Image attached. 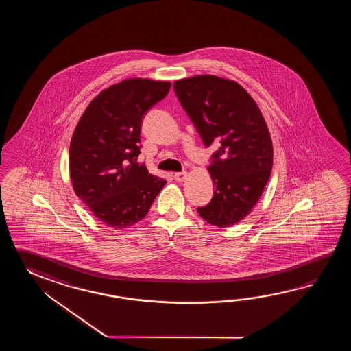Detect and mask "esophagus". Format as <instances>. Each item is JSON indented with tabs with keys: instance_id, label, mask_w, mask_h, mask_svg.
<instances>
[{
	"instance_id": "34e87169",
	"label": "esophagus",
	"mask_w": 351,
	"mask_h": 351,
	"mask_svg": "<svg viewBox=\"0 0 351 351\" xmlns=\"http://www.w3.org/2000/svg\"><path fill=\"white\" fill-rule=\"evenodd\" d=\"M174 179L177 180V182H182V180H184L186 177V172H178V173H174Z\"/></svg>"
}]
</instances>
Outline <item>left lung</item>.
Segmentation results:
<instances>
[{"instance_id":"obj_1","label":"left lung","mask_w":351,"mask_h":351,"mask_svg":"<svg viewBox=\"0 0 351 351\" xmlns=\"http://www.w3.org/2000/svg\"><path fill=\"white\" fill-rule=\"evenodd\" d=\"M173 88L202 142L218 147L208 167L215 194L197 212L209 224L230 227L252 210L269 182L274 160L269 128L237 82L201 75L177 80Z\"/></svg>"}]
</instances>
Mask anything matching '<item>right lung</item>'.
Returning a JSON list of instances; mask_svg holds the SVG:
<instances>
[{
  "label": "right lung",
  "mask_w": 351,
  "mask_h": 351,
  "mask_svg": "<svg viewBox=\"0 0 351 351\" xmlns=\"http://www.w3.org/2000/svg\"><path fill=\"white\" fill-rule=\"evenodd\" d=\"M171 82L129 79L101 91L82 114L70 143L75 193L106 226L142 221L165 179L150 174L141 154L143 119L163 100Z\"/></svg>",
  "instance_id": "right-lung-1"
}]
</instances>
